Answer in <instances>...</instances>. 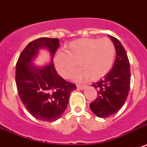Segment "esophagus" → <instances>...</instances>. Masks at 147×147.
Returning <instances> with one entry per match:
<instances>
[{"instance_id": "esophagus-1", "label": "esophagus", "mask_w": 147, "mask_h": 147, "mask_svg": "<svg viewBox=\"0 0 147 147\" xmlns=\"http://www.w3.org/2000/svg\"><path fill=\"white\" fill-rule=\"evenodd\" d=\"M86 85H84V84H78V88L79 89H84Z\"/></svg>"}]
</instances>
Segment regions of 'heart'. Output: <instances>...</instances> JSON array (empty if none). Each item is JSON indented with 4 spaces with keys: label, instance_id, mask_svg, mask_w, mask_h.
Returning a JSON list of instances; mask_svg holds the SVG:
<instances>
[{
    "label": "heart",
    "instance_id": "b5f03b06",
    "mask_svg": "<svg viewBox=\"0 0 147 147\" xmlns=\"http://www.w3.org/2000/svg\"><path fill=\"white\" fill-rule=\"evenodd\" d=\"M114 55L115 48L109 38H81L69 43L66 51H57L55 66L63 78H70L78 63L81 68L76 74L78 80H98L110 70Z\"/></svg>",
    "mask_w": 147,
    "mask_h": 147
}]
</instances>
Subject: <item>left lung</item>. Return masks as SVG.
Returning <instances> with one entry per match:
<instances>
[{
    "mask_svg": "<svg viewBox=\"0 0 147 147\" xmlns=\"http://www.w3.org/2000/svg\"><path fill=\"white\" fill-rule=\"evenodd\" d=\"M110 37L116 49L115 63L102 80L92 84L98 96L90 103V109L98 117H108L118 112L130 89V63L126 51L116 37Z\"/></svg>",
    "mask_w": 147,
    "mask_h": 147,
    "instance_id": "8db88e82",
    "label": "left lung"
}]
</instances>
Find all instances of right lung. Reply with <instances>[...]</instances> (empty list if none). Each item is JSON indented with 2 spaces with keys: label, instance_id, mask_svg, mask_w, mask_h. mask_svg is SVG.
<instances>
[{
  "label": "right lung",
  "instance_id": "obj_1",
  "mask_svg": "<svg viewBox=\"0 0 147 147\" xmlns=\"http://www.w3.org/2000/svg\"><path fill=\"white\" fill-rule=\"evenodd\" d=\"M42 47L49 49L53 58L59 47V39L40 37L29 43L17 61L16 83L19 98L29 113L38 120L52 122L62 116L77 86L58 74L52 61L42 68L33 66L31 61Z\"/></svg>",
  "mask_w": 147,
  "mask_h": 147
}]
</instances>
